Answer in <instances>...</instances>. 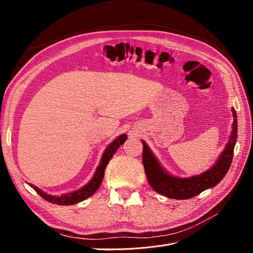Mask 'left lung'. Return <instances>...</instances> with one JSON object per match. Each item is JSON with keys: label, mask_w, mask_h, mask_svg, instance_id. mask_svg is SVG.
I'll use <instances>...</instances> for the list:
<instances>
[{"label": "left lung", "mask_w": 253, "mask_h": 253, "mask_svg": "<svg viewBox=\"0 0 253 253\" xmlns=\"http://www.w3.org/2000/svg\"><path fill=\"white\" fill-rule=\"evenodd\" d=\"M232 114L233 125L230 140L228 141L225 150L221 152L220 156L211 169L200 175L191 176L188 178L175 177L170 175L153 155L147 143L141 140L143 144L142 164L150 186L157 193L174 200H188L207 189L216 186L225 177L233 158L234 145L237 138V117L234 109H232Z\"/></svg>", "instance_id": "1"}]
</instances>
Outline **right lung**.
<instances>
[{
  "instance_id": "right-lung-1",
  "label": "right lung",
  "mask_w": 253,
  "mask_h": 253,
  "mask_svg": "<svg viewBox=\"0 0 253 253\" xmlns=\"http://www.w3.org/2000/svg\"><path fill=\"white\" fill-rule=\"evenodd\" d=\"M126 138H127L126 135L122 134L108 145V148L105 149L103 155L101 157L100 164H99V166L97 167L96 172H95L93 177H91V179L86 183L85 186H83L82 188H80L77 191H74V192H70V193H66V194H61L60 196H56V195L52 196V195H49L47 193L43 192L42 190L35 187L34 185H32V183H28V185L32 188H34L36 192L39 194L42 198H44L45 201H47L51 204L68 206V205L78 204V203H80L84 200H86V198H88L89 196L93 195L96 192V191L99 189V187H100L102 179H103V176H104L105 167L108 166L109 162H110L111 158L113 157L115 153H116L117 149L120 147L121 144L125 143Z\"/></svg>"
}]
</instances>
